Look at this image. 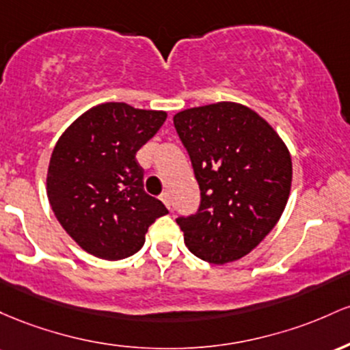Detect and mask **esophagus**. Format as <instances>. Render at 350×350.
I'll use <instances>...</instances> for the list:
<instances>
[{
	"mask_svg": "<svg viewBox=\"0 0 350 350\" xmlns=\"http://www.w3.org/2000/svg\"><path fill=\"white\" fill-rule=\"evenodd\" d=\"M160 200H162V202L165 203V206L168 208V210H170V206H172V200H170V193H168V191H165V193H162L160 195Z\"/></svg>",
	"mask_w": 350,
	"mask_h": 350,
	"instance_id": "1",
	"label": "esophagus"
}]
</instances>
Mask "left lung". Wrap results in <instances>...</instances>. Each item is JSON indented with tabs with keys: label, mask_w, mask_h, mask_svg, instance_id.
Returning <instances> with one entry per match:
<instances>
[{
	"label": "left lung",
	"mask_w": 350,
	"mask_h": 350,
	"mask_svg": "<svg viewBox=\"0 0 350 350\" xmlns=\"http://www.w3.org/2000/svg\"><path fill=\"white\" fill-rule=\"evenodd\" d=\"M174 125L200 187L196 213L176 218L185 245L213 265L237 261L284 211L293 180L288 147L262 117L234 102L187 109Z\"/></svg>",
	"instance_id": "left-lung-1"
}]
</instances>
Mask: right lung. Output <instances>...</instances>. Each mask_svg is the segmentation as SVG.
Listing matches in <instances>:
<instances>
[{
	"label": "right lung",
	"instance_id": "add662e5",
	"mask_svg": "<svg viewBox=\"0 0 350 350\" xmlns=\"http://www.w3.org/2000/svg\"><path fill=\"white\" fill-rule=\"evenodd\" d=\"M167 113L105 102L82 113L54 147L48 198L57 221L82 250L102 260L132 256L168 210L144 190L135 154Z\"/></svg>",
	"mask_w": 350,
	"mask_h": 350
}]
</instances>
